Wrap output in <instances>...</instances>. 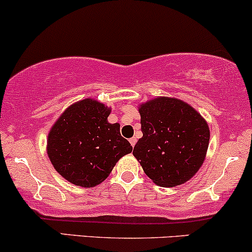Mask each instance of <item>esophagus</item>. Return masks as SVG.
Wrapping results in <instances>:
<instances>
[{"label":"esophagus","instance_id":"34e87169","mask_svg":"<svg viewBox=\"0 0 252 252\" xmlns=\"http://www.w3.org/2000/svg\"><path fill=\"white\" fill-rule=\"evenodd\" d=\"M129 142H131L132 147H134L135 144H136V139L135 138H131V139H129Z\"/></svg>","mask_w":252,"mask_h":252}]
</instances>
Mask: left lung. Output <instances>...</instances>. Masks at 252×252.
<instances>
[{
    "label": "left lung",
    "instance_id": "obj_1",
    "mask_svg": "<svg viewBox=\"0 0 252 252\" xmlns=\"http://www.w3.org/2000/svg\"><path fill=\"white\" fill-rule=\"evenodd\" d=\"M142 138L133 155L155 185L176 187L201 168L209 126L195 108L176 98L158 97L139 107Z\"/></svg>",
    "mask_w": 252,
    "mask_h": 252
}]
</instances>
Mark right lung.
Masks as SVG:
<instances>
[{
	"label": "right lung",
	"instance_id": "add662e5",
	"mask_svg": "<svg viewBox=\"0 0 252 252\" xmlns=\"http://www.w3.org/2000/svg\"><path fill=\"white\" fill-rule=\"evenodd\" d=\"M111 108L94 99L74 102L63 112L48 135V155L54 168L67 181L84 188L99 185L118 160L133 147L110 124Z\"/></svg>",
	"mask_w": 252,
	"mask_h": 252
}]
</instances>
